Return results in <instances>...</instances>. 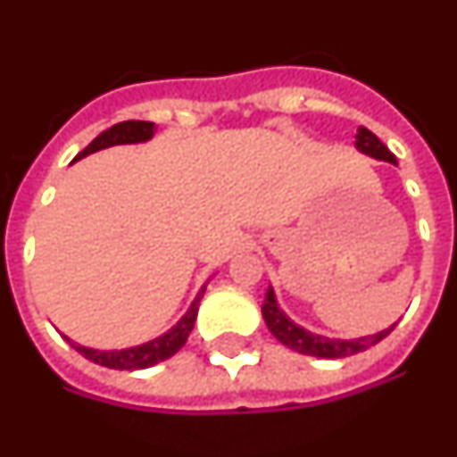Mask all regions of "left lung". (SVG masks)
<instances>
[{"instance_id":"8db88e82","label":"left lung","mask_w":457,"mask_h":457,"mask_svg":"<svg viewBox=\"0 0 457 457\" xmlns=\"http://www.w3.org/2000/svg\"><path fill=\"white\" fill-rule=\"evenodd\" d=\"M357 148L366 155L375 157V160H385V162L395 164V157L389 148L369 130V128H359L357 132ZM263 318L268 322L270 332L274 334V338L288 345L290 350H297L302 354H313V357H322V359H337V357H350V354L364 353L369 350L370 345L379 343L382 338L389 337L394 332V327L385 329V332H378L373 337H364V338H354V341H338V338H327V337H318V334H311L302 327L295 325L293 320L284 316V311L277 306V300H274V290L272 286L265 293V302H263Z\"/></svg>"}]
</instances>
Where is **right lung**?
<instances>
[{"label":"right lung","mask_w":457,"mask_h":457,"mask_svg":"<svg viewBox=\"0 0 457 457\" xmlns=\"http://www.w3.org/2000/svg\"><path fill=\"white\" fill-rule=\"evenodd\" d=\"M153 132H155V123L151 120H123V123L112 125L109 130H104L103 135H98L96 139L79 153L75 160L79 157H87L88 153L103 151V148L116 146V144H139V141L151 139ZM205 290V288H204ZM201 290L196 295V300L192 302L189 311L180 318V322L173 327L171 332H167L164 337L155 338V341H148L144 345H137V348H128V350H91L84 348V345H78V343H72L71 338H66L68 343H72V348L78 350L82 357H87L88 361L100 366H107V369H116V370H137V369H148V366H155L164 359L173 357V354L179 353L180 348L187 341L189 332H192L194 320H196V311H199V302H201Z\"/></svg>","instance_id":"obj_1"}]
</instances>
